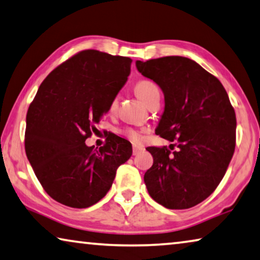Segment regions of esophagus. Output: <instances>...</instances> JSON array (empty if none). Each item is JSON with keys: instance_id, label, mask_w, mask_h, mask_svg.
Here are the masks:
<instances>
[{"instance_id": "1", "label": "esophagus", "mask_w": 260, "mask_h": 260, "mask_svg": "<svg viewBox=\"0 0 260 260\" xmlns=\"http://www.w3.org/2000/svg\"><path fill=\"white\" fill-rule=\"evenodd\" d=\"M143 150V147L140 146H133V155H138L139 152H141Z\"/></svg>"}]
</instances>
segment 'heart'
Returning <instances> with one entry per match:
<instances>
[{
    "mask_svg": "<svg viewBox=\"0 0 260 260\" xmlns=\"http://www.w3.org/2000/svg\"><path fill=\"white\" fill-rule=\"evenodd\" d=\"M135 92H137L140 100L145 103V104H147L152 97L159 94V88L155 82H152L150 80H142V81H139L137 85H135ZM117 105H118V97H114L110 103V106H109L110 112H113L115 108H117ZM122 134L125 135L126 138H128L131 141L137 142V143L141 142L143 138L141 131L132 128V127H126V128H123Z\"/></svg>",
    "mask_w": 260,
    "mask_h": 260,
    "instance_id": "b5f03b06",
    "label": "heart"
}]
</instances>
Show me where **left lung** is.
Here are the masks:
<instances>
[{"instance_id": "1", "label": "left lung", "mask_w": 260, "mask_h": 260, "mask_svg": "<svg viewBox=\"0 0 260 260\" xmlns=\"http://www.w3.org/2000/svg\"><path fill=\"white\" fill-rule=\"evenodd\" d=\"M138 71L162 89L166 108L156 133L176 150L148 147L145 174L150 197L169 209H186L212 194L236 146V114L221 82L196 61L163 56L137 61Z\"/></svg>"}]
</instances>
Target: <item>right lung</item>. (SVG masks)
Here are the masks:
<instances>
[{
  "label": "right lung",
  "mask_w": 260,
  "mask_h": 260,
  "mask_svg": "<svg viewBox=\"0 0 260 260\" xmlns=\"http://www.w3.org/2000/svg\"><path fill=\"white\" fill-rule=\"evenodd\" d=\"M132 59L85 49L52 71L26 113L25 152L47 194L73 208L100 201L119 166L132 156L127 140L111 133L100 149L85 145L126 83Z\"/></svg>",
  "instance_id": "add662e5"
}]
</instances>
